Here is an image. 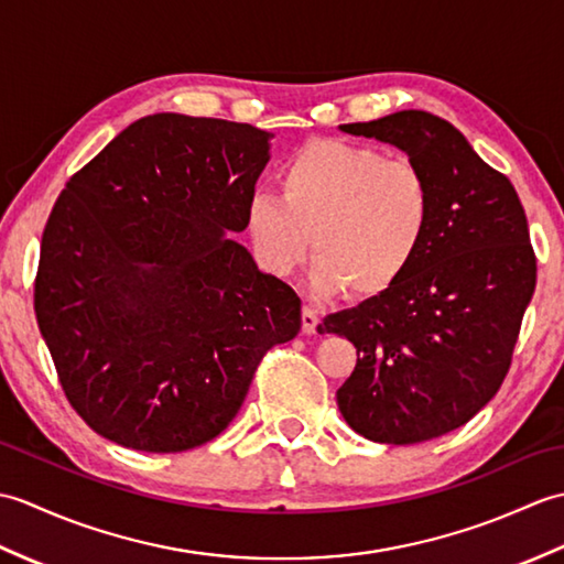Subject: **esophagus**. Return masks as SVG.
Listing matches in <instances>:
<instances>
[{"mask_svg": "<svg viewBox=\"0 0 564 564\" xmlns=\"http://www.w3.org/2000/svg\"><path fill=\"white\" fill-rule=\"evenodd\" d=\"M317 322H319L317 310L310 307V305H303V332L305 334H315Z\"/></svg>", "mask_w": 564, "mask_h": 564, "instance_id": "obj_1", "label": "esophagus"}]
</instances>
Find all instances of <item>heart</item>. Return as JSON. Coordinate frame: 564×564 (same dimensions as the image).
<instances>
[{
	"label": "heart",
	"instance_id": "obj_1",
	"mask_svg": "<svg viewBox=\"0 0 564 564\" xmlns=\"http://www.w3.org/2000/svg\"><path fill=\"white\" fill-rule=\"evenodd\" d=\"M281 196L257 191L245 227L259 263L289 275L313 237L319 291L376 297L412 267L429 235L434 194L422 166L368 145L313 140L279 172Z\"/></svg>",
	"mask_w": 564,
	"mask_h": 564
}]
</instances>
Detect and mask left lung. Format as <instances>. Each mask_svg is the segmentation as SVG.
I'll return each instance as SVG.
<instances>
[{"instance_id": "8db88e82", "label": "left lung", "mask_w": 564, "mask_h": 564, "mask_svg": "<svg viewBox=\"0 0 564 564\" xmlns=\"http://www.w3.org/2000/svg\"><path fill=\"white\" fill-rule=\"evenodd\" d=\"M339 128L406 152L429 178L434 215L390 291L317 327L356 346L337 404L376 443L431 441L470 422L509 373L535 291L529 223L509 178L443 118L400 111Z\"/></svg>"}]
</instances>
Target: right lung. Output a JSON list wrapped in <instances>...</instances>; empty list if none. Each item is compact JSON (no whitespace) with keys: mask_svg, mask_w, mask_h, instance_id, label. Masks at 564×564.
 <instances>
[{"mask_svg":"<svg viewBox=\"0 0 564 564\" xmlns=\"http://www.w3.org/2000/svg\"><path fill=\"white\" fill-rule=\"evenodd\" d=\"M271 133L154 113L69 178L41 239L39 329L99 436L148 453L213 441L301 297L225 237L245 230Z\"/></svg>","mask_w":564,"mask_h":564,"instance_id":"1","label":"right lung"}]
</instances>
